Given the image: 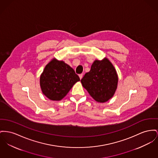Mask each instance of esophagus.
Returning <instances> with one entry per match:
<instances>
[{
	"label": "esophagus",
	"instance_id": "1",
	"mask_svg": "<svg viewBox=\"0 0 158 158\" xmlns=\"http://www.w3.org/2000/svg\"><path fill=\"white\" fill-rule=\"evenodd\" d=\"M79 76L80 79H82V77H83V74H80L79 75Z\"/></svg>",
	"mask_w": 158,
	"mask_h": 158
}]
</instances>
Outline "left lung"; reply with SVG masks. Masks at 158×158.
Wrapping results in <instances>:
<instances>
[{
    "label": "left lung",
    "mask_w": 158,
    "mask_h": 158,
    "mask_svg": "<svg viewBox=\"0 0 158 158\" xmlns=\"http://www.w3.org/2000/svg\"><path fill=\"white\" fill-rule=\"evenodd\" d=\"M83 87L97 102H105L113 97L118 87V76L109 60H96L89 72L81 81Z\"/></svg>",
    "instance_id": "8db88e82"
}]
</instances>
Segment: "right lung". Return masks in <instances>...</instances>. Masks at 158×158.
Masks as SVG:
<instances>
[{
    "label": "right lung",
    "instance_id": "1",
    "mask_svg": "<svg viewBox=\"0 0 158 158\" xmlns=\"http://www.w3.org/2000/svg\"><path fill=\"white\" fill-rule=\"evenodd\" d=\"M79 81V77L70 65L63 61L53 58L40 74V86L43 94L48 98L60 101Z\"/></svg>",
    "mask_w": 158,
    "mask_h": 158
}]
</instances>
